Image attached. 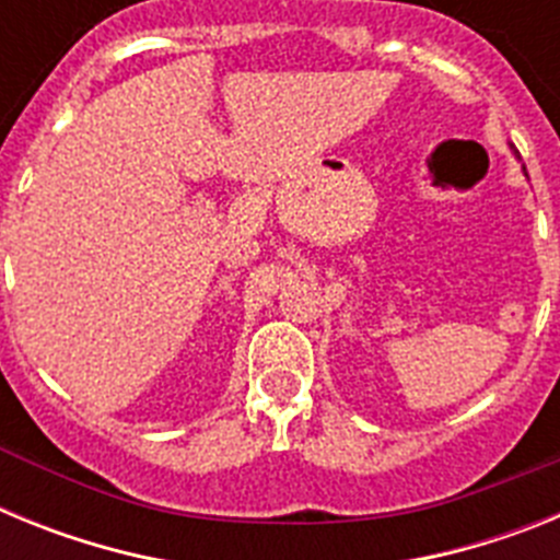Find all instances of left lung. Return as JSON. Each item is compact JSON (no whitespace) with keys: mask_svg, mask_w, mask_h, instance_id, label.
Listing matches in <instances>:
<instances>
[{"mask_svg":"<svg viewBox=\"0 0 560 560\" xmlns=\"http://www.w3.org/2000/svg\"><path fill=\"white\" fill-rule=\"evenodd\" d=\"M516 156H518V153H516ZM524 176H527V171H524Z\"/></svg>","mask_w":560,"mask_h":560,"instance_id":"obj_1","label":"left lung"}]
</instances>
